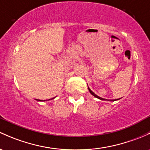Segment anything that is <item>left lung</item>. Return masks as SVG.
Instances as JSON below:
<instances>
[{
    "instance_id": "left-lung-1",
    "label": "left lung",
    "mask_w": 150,
    "mask_h": 150,
    "mask_svg": "<svg viewBox=\"0 0 150 150\" xmlns=\"http://www.w3.org/2000/svg\"><path fill=\"white\" fill-rule=\"evenodd\" d=\"M88 90H89L90 93H91V94H92V95H93V96H95V97H96V98H98L100 99V100H105V99H104V98H102L99 97V96H98L97 95H96V94H95V93H93V91H91V89H90V88H88Z\"/></svg>"
}]
</instances>
